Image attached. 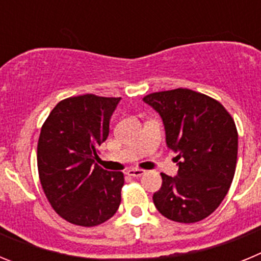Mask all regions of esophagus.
Listing matches in <instances>:
<instances>
[{
	"label": "esophagus",
	"mask_w": 261,
	"mask_h": 261,
	"mask_svg": "<svg viewBox=\"0 0 261 261\" xmlns=\"http://www.w3.org/2000/svg\"><path fill=\"white\" fill-rule=\"evenodd\" d=\"M126 174H128L129 176L140 177L145 174V171L144 170H140V168H130V170H128V172H126Z\"/></svg>",
	"instance_id": "34e87169"
}]
</instances>
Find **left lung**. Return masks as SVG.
Segmentation results:
<instances>
[{"instance_id": "1", "label": "left lung", "mask_w": 261, "mask_h": 261, "mask_svg": "<svg viewBox=\"0 0 261 261\" xmlns=\"http://www.w3.org/2000/svg\"><path fill=\"white\" fill-rule=\"evenodd\" d=\"M165 125L166 145L176 153V176L162 175L153 195L168 220L193 223L216 211L231 186L238 156L234 120L220 102L188 89L153 93L142 99Z\"/></svg>"}]
</instances>
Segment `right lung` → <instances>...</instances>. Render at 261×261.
Returning a JSON list of instances; mask_svg holds the SVG:
<instances>
[{
	"label": "right lung",
	"instance_id": "add662e5",
	"mask_svg": "<svg viewBox=\"0 0 261 261\" xmlns=\"http://www.w3.org/2000/svg\"><path fill=\"white\" fill-rule=\"evenodd\" d=\"M120 99L93 94L66 98L41 126L40 183L52 208L68 222L91 227L110 220L119 209L123 172L107 171L95 159Z\"/></svg>",
	"mask_w": 261,
	"mask_h": 261
}]
</instances>
